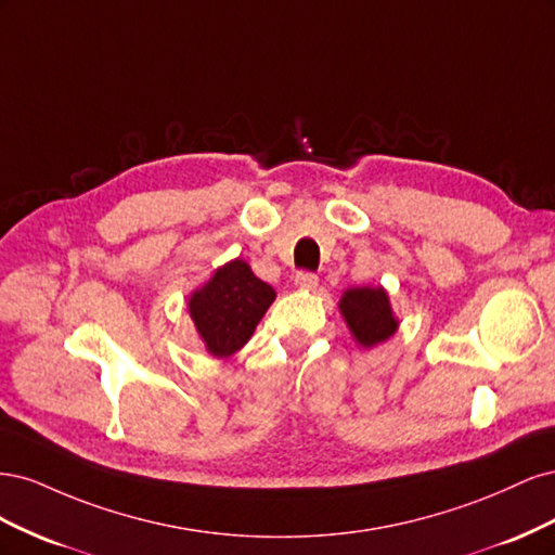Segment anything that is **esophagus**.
Instances as JSON below:
<instances>
[{
    "instance_id": "1",
    "label": "esophagus",
    "mask_w": 555,
    "mask_h": 555,
    "mask_svg": "<svg viewBox=\"0 0 555 555\" xmlns=\"http://www.w3.org/2000/svg\"><path fill=\"white\" fill-rule=\"evenodd\" d=\"M294 282H296V287H298L300 292H312V289L317 287V282H319V280H317V275H314V273H306V271H304V273H298V275H296V280H294Z\"/></svg>"
}]
</instances>
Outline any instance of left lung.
Here are the masks:
<instances>
[{
  "label": "left lung",
  "mask_w": 555,
  "mask_h": 555,
  "mask_svg": "<svg viewBox=\"0 0 555 555\" xmlns=\"http://www.w3.org/2000/svg\"><path fill=\"white\" fill-rule=\"evenodd\" d=\"M338 310L351 338L363 349L386 343L400 326L384 287H349L338 300Z\"/></svg>",
  "instance_id": "obj_1"
}]
</instances>
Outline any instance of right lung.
<instances>
[{
    "instance_id": "1",
    "label": "right lung",
    "mask_w": 555,
    "mask_h": 555,
    "mask_svg": "<svg viewBox=\"0 0 555 555\" xmlns=\"http://www.w3.org/2000/svg\"><path fill=\"white\" fill-rule=\"evenodd\" d=\"M273 300L271 284L251 273L247 261L231 259L190 294L188 310L208 354L227 359L251 338Z\"/></svg>"
}]
</instances>
